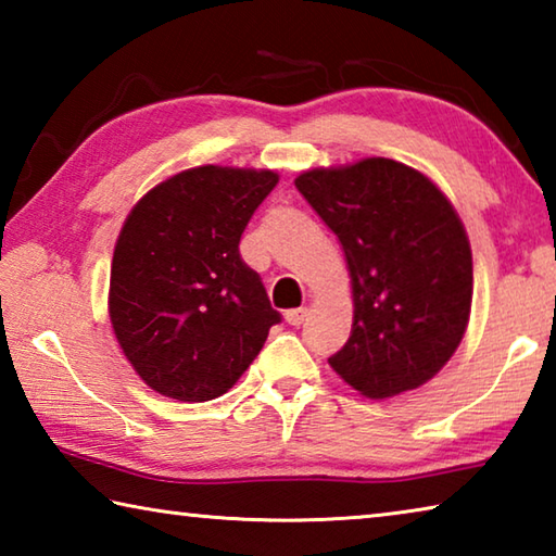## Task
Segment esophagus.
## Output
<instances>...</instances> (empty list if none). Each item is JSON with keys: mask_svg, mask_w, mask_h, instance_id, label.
Listing matches in <instances>:
<instances>
[{"mask_svg": "<svg viewBox=\"0 0 556 556\" xmlns=\"http://www.w3.org/2000/svg\"><path fill=\"white\" fill-rule=\"evenodd\" d=\"M306 308L304 306H299V308H289V312L285 314V318H287V324L289 326H301L306 321Z\"/></svg>", "mask_w": 556, "mask_h": 556, "instance_id": "34e87169", "label": "esophagus"}]
</instances>
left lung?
<instances>
[{
	"mask_svg": "<svg viewBox=\"0 0 556 556\" xmlns=\"http://www.w3.org/2000/svg\"><path fill=\"white\" fill-rule=\"evenodd\" d=\"M299 193L341 240L353 285V331L328 357L365 397L425 384L466 333L473 260L454 205L392 159L314 168Z\"/></svg>",
	"mask_w": 556,
	"mask_h": 556,
	"instance_id": "1",
	"label": "left lung"
}]
</instances>
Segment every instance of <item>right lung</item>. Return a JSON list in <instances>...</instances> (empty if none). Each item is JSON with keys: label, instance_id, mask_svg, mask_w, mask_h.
Here are the masks:
<instances>
[{"label": "right lung", "instance_id": "right-lung-1", "mask_svg": "<svg viewBox=\"0 0 556 556\" xmlns=\"http://www.w3.org/2000/svg\"><path fill=\"white\" fill-rule=\"evenodd\" d=\"M275 172L188 168L152 188L122 225L110 271V321L131 368L178 402L228 392L281 314L240 238Z\"/></svg>", "mask_w": 556, "mask_h": 556}]
</instances>
